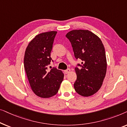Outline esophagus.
Returning <instances> with one entry per match:
<instances>
[{
	"instance_id": "obj_1",
	"label": "esophagus",
	"mask_w": 127,
	"mask_h": 127,
	"mask_svg": "<svg viewBox=\"0 0 127 127\" xmlns=\"http://www.w3.org/2000/svg\"><path fill=\"white\" fill-rule=\"evenodd\" d=\"M70 69H67L66 70H65V74H67V73H70Z\"/></svg>"
}]
</instances>
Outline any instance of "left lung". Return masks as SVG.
<instances>
[{"mask_svg": "<svg viewBox=\"0 0 127 127\" xmlns=\"http://www.w3.org/2000/svg\"><path fill=\"white\" fill-rule=\"evenodd\" d=\"M70 41L75 58L82 61L81 68L75 67L76 93L91 96L101 87L107 69L105 47L100 38L88 30H73L66 34Z\"/></svg>", "mask_w": 127, "mask_h": 127, "instance_id": "left-lung-1", "label": "left lung"}]
</instances>
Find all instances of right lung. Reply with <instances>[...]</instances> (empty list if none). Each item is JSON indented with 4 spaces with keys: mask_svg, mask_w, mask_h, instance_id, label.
<instances>
[{
    "mask_svg": "<svg viewBox=\"0 0 127 127\" xmlns=\"http://www.w3.org/2000/svg\"><path fill=\"white\" fill-rule=\"evenodd\" d=\"M57 33L50 31L37 34L29 42L25 50L24 68L28 79L33 92L41 98H50L56 94L64 79L61 70L55 67L48 69Z\"/></svg>",
    "mask_w": 127,
    "mask_h": 127,
    "instance_id": "obj_1",
    "label": "right lung"
}]
</instances>
